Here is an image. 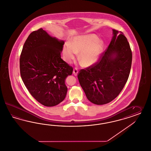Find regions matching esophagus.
I'll return each instance as SVG.
<instances>
[{
	"label": "esophagus",
	"instance_id": "34e87169",
	"mask_svg": "<svg viewBox=\"0 0 151 151\" xmlns=\"http://www.w3.org/2000/svg\"><path fill=\"white\" fill-rule=\"evenodd\" d=\"M73 74L75 76H77V74H78V69L77 68H75L73 69Z\"/></svg>",
	"mask_w": 151,
	"mask_h": 151
}]
</instances>
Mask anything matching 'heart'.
Listing matches in <instances>:
<instances>
[{
  "label": "heart",
  "instance_id": "b5f03b06",
  "mask_svg": "<svg viewBox=\"0 0 151 151\" xmlns=\"http://www.w3.org/2000/svg\"><path fill=\"white\" fill-rule=\"evenodd\" d=\"M104 42L93 34L77 36L73 37L71 43L67 42L63 48L64 59L70 63L79 52L80 64L87 67L93 65L98 62L103 52Z\"/></svg>",
  "mask_w": 151,
  "mask_h": 151
}]
</instances>
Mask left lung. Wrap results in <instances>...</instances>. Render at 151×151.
<instances>
[{
  "label": "left lung",
  "mask_w": 151,
  "mask_h": 151,
  "mask_svg": "<svg viewBox=\"0 0 151 151\" xmlns=\"http://www.w3.org/2000/svg\"><path fill=\"white\" fill-rule=\"evenodd\" d=\"M113 36L100 62L78 74L79 83L88 100L104 105L114 100L122 91L130 72L132 52L122 32L112 29Z\"/></svg>",
  "instance_id": "8db88e82"
}]
</instances>
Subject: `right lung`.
<instances>
[{
  "label": "right lung",
  "mask_w": 151,
  "mask_h": 151,
  "mask_svg": "<svg viewBox=\"0 0 151 151\" xmlns=\"http://www.w3.org/2000/svg\"><path fill=\"white\" fill-rule=\"evenodd\" d=\"M64 44L40 28L30 34L23 47L21 78L31 95L45 106H56L67 95L65 81L73 68L61 58Z\"/></svg>",
  "instance_id": "1"
}]
</instances>
